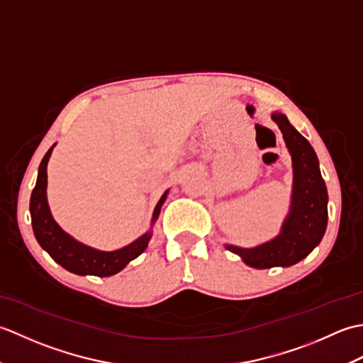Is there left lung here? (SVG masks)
I'll return each mask as SVG.
<instances>
[{"label":"left lung","instance_id":"left-lung-1","mask_svg":"<svg viewBox=\"0 0 363 363\" xmlns=\"http://www.w3.org/2000/svg\"><path fill=\"white\" fill-rule=\"evenodd\" d=\"M272 118L282 130L293 160V195L281 234L256 248H226L252 268L290 267L304 259L317 246L328 226V190L320 173L317 154L306 137L293 128L287 117L274 112Z\"/></svg>","mask_w":363,"mask_h":363}]
</instances>
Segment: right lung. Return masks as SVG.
Returning a JSON list of instances; mask_svg holds the SVG:
<instances>
[{
  "mask_svg": "<svg viewBox=\"0 0 363 363\" xmlns=\"http://www.w3.org/2000/svg\"><path fill=\"white\" fill-rule=\"evenodd\" d=\"M52 146L45 154V157L38 167V176L35 187L30 194V220H33V229L37 242L50 256L62 265L68 272L74 274H91V276H112L121 272L130 260L146 250L151 238V233L143 234L135 242L125 246L117 251H98L90 246L76 242L73 237L65 234L52 220L48 201H46V165L51 156ZM168 191H165L152 213V223L157 220L160 207L164 204Z\"/></svg>",
  "mask_w": 363,
  "mask_h": 363,
  "instance_id": "right-lung-1",
  "label": "right lung"
}]
</instances>
